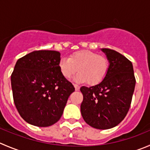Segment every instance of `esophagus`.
I'll list each match as a JSON object with an SVG mask.
<instances>
[{
	"label": "esophagus",
	"mask_w": 150,
	"mask_h": 150,
	"mask_svg": "<svg viewBox=\"0 0 150 150\" xmlns=\"http://www.w3.org/2000/svg\"><path fill=\"white\" fill-rule=\"evenodd\" d=\"M74 86H75V91H78L80 88V86L78 85H77V84H73Z\"/></svg>",
	"instance_id": "34e87169"
}]
</instances>
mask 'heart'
Listing matches in <instances>:
<instances>
[{"label": "heart", "mask_w": 150, "mask_h": 150, "mask_svg": "<svg viewBox=\"0 0 150 150\" xmlns=\"http://www.w3.org/2000/svg\"><path fill=\"white\" fill-rule=\"evenodd\" d=\"M59 67L64 78H70L77 72L75 80L86 83L90 86L97 85L104 80L108 72L109 62L103 55L91 50H78L72 53L69 59L62 58Z\"/></svg>", "instance_id": "obj_1"}]
</instances>
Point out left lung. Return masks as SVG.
<instances>
[{
  "mask_svg": "<svg viewBox=\"0 0 150 150\" xmlns=\"http://www.w3.org/2000/svg\"><path fill=\"white\" fill-rule=\"evenodd\" d=\"M109 61V69L101 83L80 89L83 99L81 111L92 127L106 130L120 124L127 115L136 86L131 62L118 52L102 49Z\"/></svg>",
  "mask_w": 150,
  "mask_h": 150,
  "instance_id": "left-lung-1",
  "label": "left lung"
}]
</instances>
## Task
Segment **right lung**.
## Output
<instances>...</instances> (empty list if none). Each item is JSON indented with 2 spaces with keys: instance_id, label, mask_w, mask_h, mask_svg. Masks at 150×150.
<instances>
[{
  "instance_id": "right-lung-1",
  "label": "right lung",
  "mask_w": 150,
  "mask_h": 150,
  "mask_svg": "<svg viewBox=\"0 0 150 150\" xmlns=\"http://www.w3.org/2000/svg\"><path fill=\"white\" fill-rule=\"evenodd\" d=\"M60 53L36 50L17 60L11 75L17 111L28 123L48 127L62 117L73 85L61 73Z\"/></svg>"
}]
</instances>
